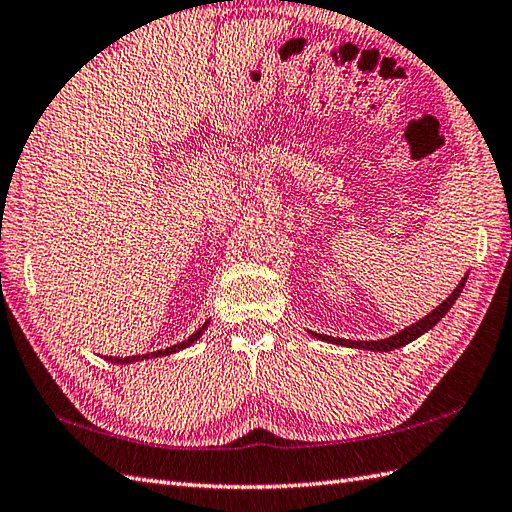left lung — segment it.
I'll list each match as a JSON object with an SVG mask.
<instances>
[{
  "instance_id": "1",
  "label": "left lung",
  "mask_w": 512,
  "mask_h": 512,
  "mask_svg": "<svg viewBox=\"0 0 512 512\" xmlns=\"http://www.w3.org/2000/svg\"><path fill=\"white\" fill-rule=\"evenodd\" d=\"M467 282V276L460 280V284L454 289V293L445 299V302L441 306H436L430 315H426L423 319H419L417 323H413V326L404 328L402 332H397L393 336H389V339H382V341H345V339H332V336H321V334H315L317 339H323V341H330V343H336V345H347V347H360V350H371V352H391V350H397V347H402L410 341L419 339V336L423 332H428L430 328H434L436 323H439L445 315L447 310H450L454 306V302L458 299L460 291H463V286Z\"/></svg>"
}]
</instances>
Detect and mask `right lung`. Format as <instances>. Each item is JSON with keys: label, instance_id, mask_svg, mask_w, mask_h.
Here are the masks:
<instances>
[{"label": "right lung", "instance_id": "obj_1", "mask_svg": "<svg viewBox=\"0 0 512 512\" xmlns=\"http://www.w3.org/2000/svg\"><path fill=\"white\" fill-rule=\"evenodd\" d=\"M208 323L210 321H206L202 328H199L195 334H191L189 339L186 341H182V343H178V345H171V347H167V350H158V352H152V354H139V356H126V358H115V356H108L106 360L108 363H117V365H128V363H134V360H145V358H158V356H167V354H176V352H180V350H184V347H189V345H193L199 336L204 334V330L208 328Z\"/></svg>", "mask_w": 512, "mask_h": 512}]
</instances>
